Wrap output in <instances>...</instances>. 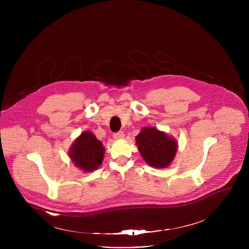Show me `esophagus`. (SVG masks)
<instances>
[{
  "instance_id": "obj_1",
  "label": "esophagus",
  "mask_w": 249,
  "mask_h": 249,
  "mask_svg": "<svg viewBox=\"0 0 249 249\" xmlns=\"http://www.w3.org/2000/svg\"><path fill=\"white\" fill-rule=\"evenodd\" d=\"M113 138L115 140H120V139H123L124 138V132L123 131H119L117 133H114L113 134Z\"/></svg>"
}]
</instances>
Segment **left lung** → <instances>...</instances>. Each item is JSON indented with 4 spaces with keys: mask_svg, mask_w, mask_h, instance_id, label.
Masks as SVG:
<instances>
[{
    "mask_svg": "<svg viewBox=\"0 0 249 249\" xmlns=\"http://www.w3.org/2000/svg\"><path fill=\"white\" fill-rule=\"evenodd\" d=\"M140 154L147 163L154 167H166L173 160L176 142L163 132L155 128H144L136 137Z\"/></svg>",
    "mask_w": 249,
    "mask_h": 249,
    "instance_id": "obj_1",
    "label": "left lung"
}]
</instances>
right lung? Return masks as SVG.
<instances>
[{"instance_id": "right-lung-1", "label": "right lung", "mask_w": 249, "mask_h": 249, "mask_svg": "<svg viewBox=\"0 0 249 249\" xmlns=\"http://www.w3.org/2000/svg\"><path fill=\"white\" fill-rule=\"evenodd\" d=\"M104 148L90 132H84L70 150L73 162L85 171L96 169L103 160Z\"/></svg>"}]
</instances>
